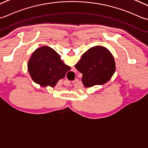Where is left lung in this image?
<instances>
[{
  "label": "left lung",
  "instance_id": "obj_1",
  "mask_svg": "<svg viewBox=\"0 0 148 148\" xmlns=\"http://www.w3.org/2000/svg\"><path fill=\"white\" fill-rule=\"evenodd\" d=\"M75 67L82 74L85 87L103 85L110 80L116 71L112 54L105 47L95 46L84 53Z\"/></svg>",
  "mask_w": 148,
  "mask_h": 148
}]
</instances>
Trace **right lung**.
<instances>
[{
	"instance_id": "obj_1",
	"label": "right lung",
	"mask_w": 148,
	"mask_h": 148,
	"mask_svg": "<svg viewBox=\"0 0 148 148\" xmlns=\"http://www.w3.org/2000/svg\"><path fill=\"white\" fill-rule=\"evenodd\" d=\"M27 68L32 80L41 86L55 87L64 78L70 66L61 61L60 56L52 48L41 47L32 53Z\"/></svg>"
}]
</instances>
